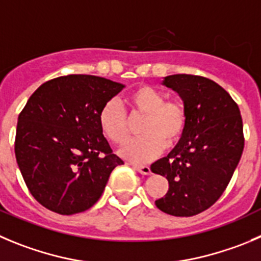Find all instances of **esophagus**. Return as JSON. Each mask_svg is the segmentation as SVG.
<instances>
[{"label":"esophagus","instance_id":"esophagus-1","mask_svg":"<svg viewBox=\"0 0 261 261\" xmlns=\"http://www.w3.org/2000/svg\"><path fill=\"white\" fill-rule=\"evenodd\" d=\"M134 169L136 170V171L138 172H140V174H143V175H150V167L149 166H134Z\"/></svg>","mask_w":261,"mask_h":261}]
</instances>
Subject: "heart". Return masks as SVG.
<instances>
[{
    "label": "heart",
    "mask_w": 261,
    "mask_h": 261,
    "mask_svg": "<svg viewBox=\"0 0 261 261\" xmlns=\"http://www.w3.org/2000/svg\"><path fill=\"white\" fill-rule=\"evenodd\" d=\"M128 116L143 117L139 125L142 138L128 144L122 155L136 164H145L157 157L165 147L172 148L186 134L188 109L180 99H166L162 90L150 85L134 87L125 97ZM101 133L114 145L122 147L130 140L128 121L121 104L114 99L101 106L99 114Z\"/></svg>",
    "instance_id": "b5f03b06"
}]
</instances>
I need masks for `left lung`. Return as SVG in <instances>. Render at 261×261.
<instances>
[{
	"instance_id": "1",
	"label": "left lung",
	"mask_w": 261,
	"mask_h": 261,
	"mask_svg": "<svg viewBox=\"0 0 261 261\" xmlns=\"http://www.w3.org/2000/svg\"><path fill=\"white\" fill-rule=\"evenodd\" d=\"M164 85L181 96L188 126L172 152L150 166L169 180V191L155 206L188 218L211 207L229 184L245 147L242 117L232 96L213 80L172 74Z\"/></svg>"
}]
</instances>
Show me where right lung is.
Here are the masks:
<instances>
[{
    "mask_svg": "<svg viewBox=\"0 0 261 261\" xmlns=\"http://www.w3.org/2000/svg\"><path fill=\"white\" fill-rule=\"evenodd\" d=\"M123 85L91 74H68L41 85L16 125L15 157L27 188L60 215L86 211L100 198L123 161L104 138L97 114Z\"/></svg>",
    "mask_w": 261,
    "mask_h": 261,
    "instance_id": "right-lung-1",
    "label": "right lung"
}]
</instances>
